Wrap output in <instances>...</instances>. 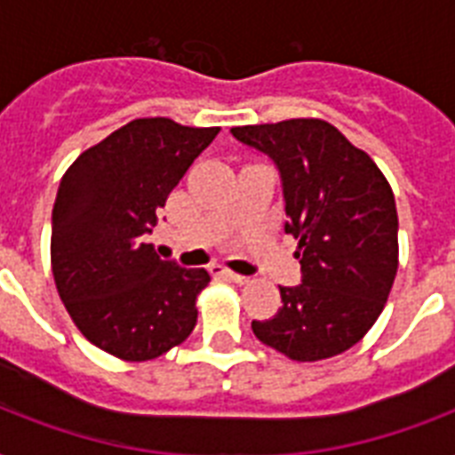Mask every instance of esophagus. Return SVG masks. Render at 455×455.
Instances as JSON below:
<instances>
[{
  "instance_id": "34e87169",
  "label": "esophagus",
  "mask_w": 455,
  "mask_h": 455,
  "mask_svg": "<svg viewBox=\"0 0 455 455\" xmlns=\"http://www.w3.org/2000/svg\"><path fill=\"white\" fill-rule=\"evenodd\" d=\"M220 276H224L227 281H231V283H238V285H245L248 283V278L245 276H238V274H234V271H228V269H221V267H212Z\"/></svg>"
}]
</instances>
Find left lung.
Returning <instances> with one entry per match:
<instances>
[{"mask_svg": "<svg viewBox=\"0 0 455 455\" xmlns=\"http://www.w3.org/2000/svg\"><path fill=\"white\" fill-rule=\"evenodd\" d=\"M231 134L278 164L285 234L298 241L302 264V283L281 288L283 307L269 321H252V332L292 361L347 352L373 328L399 269L392 186L373 157L318 117Z\"/></svg>", "mask_w": 455, "mask_h": 455, "instance_id": "1", "label": "left lung"}]
</instances>
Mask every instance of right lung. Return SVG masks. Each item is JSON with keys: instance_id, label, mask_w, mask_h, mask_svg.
Segmentation results:
<instances>
[{"instance_id": "obj_1", "label": "right lung", "mask_w": 455, "mask_h": 455, "mask_svg": "<svg viewBox=\"0 0 455 455\" xmlns=\"http://www.w3.org/2000/svg\"><path fill=\"white\" fill-rule=\"evenodd\" d=\"M220 127L139 117L77 156L52 212V271L77 331L123 361L181 345L198 321L205 269H181L146 243L157 210Z\"/></svg>"}]
</instances>
